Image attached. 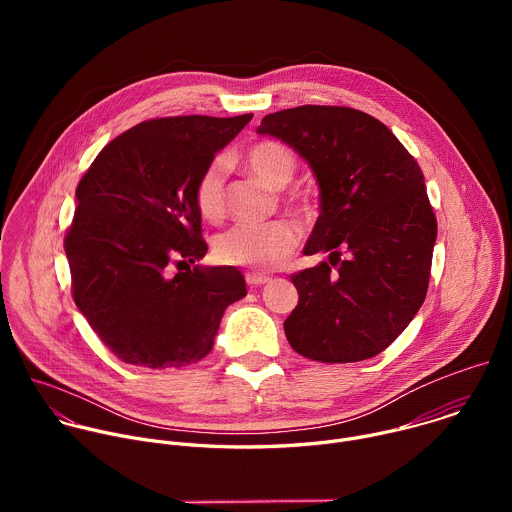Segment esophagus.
Segmentation results:
<instances>
[{
	"instance_id": "esophagus-1",
	"label": "esophagus",
	"mask_w": 512,
	"mask_h": 512,
	"mask_svg": "<svg viewBox=\"0 0 512 512\" xmlns=\"http://www.w3.org/2000/svg\"><path fill=\"white\" fill-rule=\"evenodd\" d=\"M245 281H247V285L257 287V285H265L269 281V275H263V273H257V271H247Z\"/></svg>"
}]
</instances>
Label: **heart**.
Returning a JSON list of instances; mask_svg holds the SVG:
<instances>
[{
	"label": "heart",
	"instance_id": "heart-1",
	"mask_svg": "<svg viewBox=\"0 0 512 512\" xmlns=\"http://www.w3.org/2000/svg\"><path fill=\"white\" fill-rule=\"evenodd\" d=\"M247 170L273 190H283L296 176L298 164L279 141H259L243 158ZM194 202L210 223L225 216V162L212 160L194 188ZM300 227L291 218H275L263 225H235L214 239V257L225 265L249 269H275L300 243Z\"/></svg>",
	"mask_w": 512,
	"mask_h": 512
}]
</instances>
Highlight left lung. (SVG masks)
<instances>
[{
  "mask_svg": "<svg viewBox=\"0 0 512 512\" xmlns=\"http://www.w3.org/2000/svg\"><path fill=\"white\" fill-rule=\"evenodd\" d=\"M257 131L291 145L320 186L304 253L328 261L291 275L300 302L283 322L287 342L318 362L383 352L429 285L437 221L419 164L387 125L350 107L283 109Z\"/></svg>",
  "mask_w": 512,
  "mask_h": 512,
  "instance_id": "1",
  "label": "left lung"
}]
</instances>
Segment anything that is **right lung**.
<instances>
[{
  "mask_svg": "<svg viewBox=\"0 0 512 512\" xmlns=\"http://www.w3.org/2000/svg\"><path fill=\"white\" fill-rule=\"evenodd\" d=\"M180 115L143 121L99 152L77 186L64 237L72 298L123 362L182 369L202 360L229 304L247 296L237 267H200L194 188L251 121Z\"/></svg>",
  "mask_w": 512,
  "mask_h": 512,
  "instance_id": "obj_1",
  "label": "right lung"
}]
</instances>
